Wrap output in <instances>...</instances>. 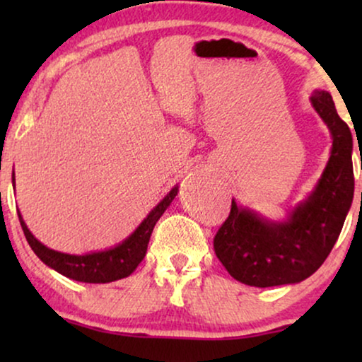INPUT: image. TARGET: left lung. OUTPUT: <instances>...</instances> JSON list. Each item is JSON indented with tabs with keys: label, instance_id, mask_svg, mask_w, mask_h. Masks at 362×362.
Listing matches in <instances>:
<instances>
[{
	"label": "left lung",
	"instance_id": "obj_1",
	"mask_svg": "<svg viewBox=\"0 0 362 362\" xmlns=\"http://www.w3.org/2000/svg\"><path fill=\"white\" fill-rule=\"evenodd\" d=\"M310 100L333 138L315 191L284 222L265 219L232 199L230 214L214 237L217 259L240 284L265 288L308 279L343 229L354 196L353 135L328 92L315 90Z\"/></svg>",
	"mask_w": 362,
	"mask_h": 362
}]
</instances>
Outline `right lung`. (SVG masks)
Masks as SVG:
<instances>
[{
	"mask_svg": "<svg viewBox=\"0 0 362 362\" xmlns=\"http://www.w3.org/2000/svg\"><path fill=\"white\" fill-rule=\"evenodd\" d=\"M13 185H14V173H13ZM177 194V186L168 192L160 204L153 209L146 219L136 227L133 234L108 250L92 252L86 255H71L62 254V252L52 250L41 244L36 237L31 234L28 226L24 224L21 214H19V222H21L23 232L26 235L28 244L31 245L39 259H41L47 267H51L59 274L72 279L76 281H83V284H108L125 276L132 275L140 262L145 259L148 242H150L151 232L155 229L156 222L166 211V207L171 204Z\"/></svg>",
	"mask_w": 362,
	"mask_h": 362,
	"instance_id": "add662e5",
	"label": "right lung"
}]
</instances>
